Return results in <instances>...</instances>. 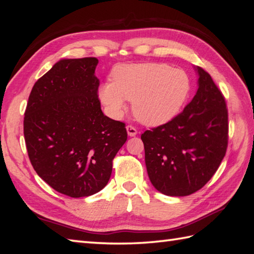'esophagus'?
I'll return each mask as SVG.
<instances>
[{
  "instance_id": "1",
  "label": "esophagus",
  "mask_w": 254,
  "mask_h": 254,
  "mask_svg": "<svg viewBox=\"0 0 254 254\" xmlns=\"http://www.w3.org/2000/svg\"><path fill=\"white\" fill-rule=\"evenodd\" d=\"M127 132L130 136H135L137 134L136 127H134L133 126H127Z\"/></svg>"
}]
</instances>
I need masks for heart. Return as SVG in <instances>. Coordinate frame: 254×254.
<instances>
[{
  "label": "heart",
  "mask_w": 254,
  "mask_h": 254,
  "mask_svg": "<svg viewBox=\"0 0 254 254\" xmlns=\"http://www.w3.org/2000/svg\"><path fill=\"white\" fill-rule=\"evenodd\" d=\"M112 83L99 87V98L110 115L120 117L126 100L139 122L158 126L174 118L185 104L191 84L188 74L164 63H137L117 66Z\"/></svg>",
  "instance_id": "1"
}]
</instances>
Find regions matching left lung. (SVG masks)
<instances>
[{
    "label": "left lung",
    "instance_id": "1",
    "mask_svg": "<svg viewBox=\"0 0 254 254\" xmlns=\"http://www.w3.org/2000/svg\"><path fill=\"white\" fill-rule=\"evenodd\" d=\"M196 71L198 88L183 111L141 136L149 180L166 195L186 196L202 189L228 146L225 97L206 71Z\"/></svg>",
    "mask_w": 254,
    "mask_h": 254
}]
</instances>
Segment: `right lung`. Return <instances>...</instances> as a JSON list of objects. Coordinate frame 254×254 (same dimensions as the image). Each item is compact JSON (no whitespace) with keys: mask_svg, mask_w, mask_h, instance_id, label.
Instances as JSON below:
<instances>
[{"mask_svg":"<svg viewBox=\"0 0 254 254\" xmlns=\"http://www.w3.org/2000/svg\"><path fill=\"white\" fill-rule=\"evenodd\" d=\"M96 58L64 59L35 83L24 136L42 180L71 197L89 196L110 179L112 160L127 138L126 124L101 111Z\"/></svg>","mask_w":254,"mask_h":254,"instance_id":"obj_1","label":"right lung"}]
</instances>
